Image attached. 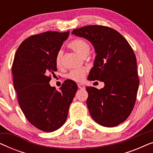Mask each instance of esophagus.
Returning a JSON list of instances; mask_svg holds the SVG:
<instances>
[{
	"instance_id": "1",
	"label": "esophagus",
	"mask_w": 153,
	"mask_h": 153,
	"mask_svg": "<svg viewBox=\"0 0 153 153\" xmlns=\"http://www.w3.org/2000/svg\"><path fill=\"white\" fill-rule=\"evenodd\" d=\"M78 88L80 89H85V86L83 84H81V83H78Z\"/></svg>"
}]
</instances>
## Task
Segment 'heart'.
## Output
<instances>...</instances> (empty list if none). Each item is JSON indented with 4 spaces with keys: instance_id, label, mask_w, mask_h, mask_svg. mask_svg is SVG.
Listing matches in <instances>:
<instances>
[{
    "instance_id": "obj_1",
    "label": "heart",
    "mask_w": 153,
    "mask_h": 153,
    "mask_svg": "<svg viewBox=\"0 0 153 153\" xmlns=\"http://www.w3.org/2000/svg\"><path fill=\"white\" fill-rule=\"evenodd\" d=\"M68 47L72 49L77 54L81 56V57H84L88 55L90 51V45L86 41L83 39L77 38L75 39L69 43ZM62 51H59L56 56V64L58 67H60L62 64ZM87 70L85 68H81L79 70H74L71 71L68 75V78L71 80L80 82L82 81L85 78Z\"/></svg>"
}]
</instances>
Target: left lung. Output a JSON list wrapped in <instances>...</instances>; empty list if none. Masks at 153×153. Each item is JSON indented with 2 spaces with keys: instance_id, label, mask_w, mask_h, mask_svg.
<instances>
[{
  "instance_id": "8db88e82",
  "label": "left lung",
  "mask_w": 153,
  "mask_h": 153,
  "mask_svg": "<svg viewBox=\"0 0 153 153\" xmlns=\"http://www.w3.org/2000/svg\"><path fill=\"white\" fill-rule=\"evenodd\" d=\"M72 35L91 42L96 56L88 79L103 81V88L86 87L90 114L98 124L116 127L130 115L137 99L139 80L133 49L118 31L106 26H84Z\"/></svg>"
}]
</instances>
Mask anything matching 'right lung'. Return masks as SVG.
I'll return each mask as SVG.
<instances>
[{"label":"right lung","instance_id":"obj_1","mask_svg":"<svg viewBox=\"0 0 153 153\" xmlns=\"http://www.w3.org/2000/svg\"><path fill=\"white\" fill-rule=\"evenodd\" d=\"M69 34L48 31L29 37L19 47L12 65L20 107L31 124L46 132L64 124L78 88L72 80L65 81L60 91L49 83L57 71L56 54Z\"/></svg>","mask_w":153,"mask_h":153}]
</instances>
